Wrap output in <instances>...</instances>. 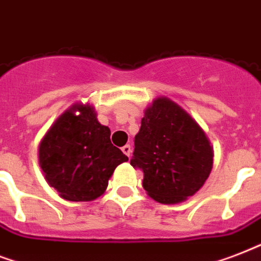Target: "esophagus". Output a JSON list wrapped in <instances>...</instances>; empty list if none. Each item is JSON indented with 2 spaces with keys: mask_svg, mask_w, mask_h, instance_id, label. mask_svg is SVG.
<instances>
[{
  "mask_svg": "<svg viewBox=\"0 0 261 261\" xmlns=\"http://www.w3.org/2000/svg\"><path fill=\"white\" fill-rule=\"evenodd\" d=\"M121 149H122V152H124L126 156H130V153H132V147H130V145L129 144L124 145Z\"/></svg>",
  "mask_w": 261,
  "mask_h": 261,
  "instance_id": "1",
  "label": "esophagus"
}]
</instances>
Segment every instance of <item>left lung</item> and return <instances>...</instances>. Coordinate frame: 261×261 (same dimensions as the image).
Returning a JSON list of instances; mask_svg holds the SVG:
<instances>
[{
	"label": "left lung",
	"instance_id": "obj_1",
	"mask_svg": "<svg viewBox=\"0 0 261 261\" xmlns=\"http://www.w3.org/2000/svg\"><path fill=\"white\" fill-rule=\"evenodd\" d=\"M213 158L204 130L177 103L162 96L145 109L130 165L144 173L149 197L175 204L193 196L211 173Z\"/></svg>",
	"mask_w": 261,
	"mask_h": 261
}]
</instances>
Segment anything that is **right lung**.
<instances>
[{
    "label": "right lung",
    "instance_id": "add662e5",
    "mask_svg": "<svg viewBox=\"0 0 261 261\" xmlns=\"http://www.w3.org/2000/svg\"><path fill=\"white\" fill-rule=\"evenodd\" d=\"M126 161L88 103L73 105L58 117L39 144L44 178L69 201H91L103 195L113 171Z\"/></svg>",
    "mask_w": 261,
    "mask_h": 261
}]
</instances>
